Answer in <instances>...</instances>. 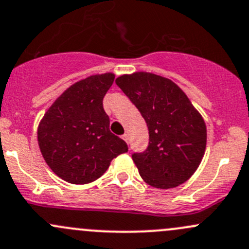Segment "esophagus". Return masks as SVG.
I'll return each instance as SVG.
<instances>
[{
  "mask_svg": "<svg viewBox=\"0 0 249 249\" xmlns=\"http://www.w3.org/2000/svg\"><path fill=\"white\" fill-rule=\"evenodd\" d=\"M122 139H124V142L128 143V142H129V135H128V134H127V133H124V135H122Z\"/></svg>",
  "mask_w": 249,
  "mask_h": 249,
  "instance_id": "obj_1",
  "label": "esophagus"
}]
</instances>
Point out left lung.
<instances>
[{"mask_svg": "<svg viewBox=\"0 0 249 249\" xmlns=\"http://www.w3.org/2000/svg\"><path fill=\"white\" fill-rule=\"evenodd\" d=\"M115 83L148 128L147 150L133 155L142 180L160 189L189 180L205 155L207 130L187 94L170 79L148 71L124 74Z\"/></svg>", "mask_w": 249, "mask_h": 249, "instance_id": "8db88e82", "label": "left lung"}]
</instances>
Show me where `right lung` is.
<instances>
[{
	"label": "right lung",
	"mask_w": 249,
	"mask_h": 249,
	"mask_svg": "<svg viewBox=\"0 0 249 249\" xmlns=\"http://www.w3.org/2000/svg\"><path fill=\"white\" fill-rule=\"evenodd\" d=\"M114 73L96 74L69 86L45 111L37 129L39 150L62 180L86 184L101 178L127 143L109 129L103 98Z\"/></svg>",
	"instance_id": "right-lung-1"
}]
</instances>
